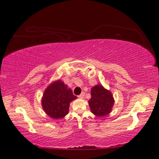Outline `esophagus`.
I'll return each mask as SVG.
<instances>
[{
	"instance_id": "esophagus-1",
	"label": "esophagus",
	"mask_w": 159,
	"mask_h": 159,
	"mask_svg": "<svg viewBox=\"0 0 159 159\" xmlns=\"http://www.w3.org/2000/svg\"><path fill=\"white\" fill-rule=\"evenodd\" d=\"M84 96H85V93H82L80 95H79L78 97H79V98H84Z\"/></svg>"
}]
</instances>
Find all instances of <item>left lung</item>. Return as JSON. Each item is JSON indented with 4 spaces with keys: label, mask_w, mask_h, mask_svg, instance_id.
<instances>
[{
    "label": "left lung",
    "mask_w": 159,
    "mask_h": 159,
    "mask_svg": "<svg viewBox=\"0 0 159 159\" xmlns=\"http://www.w3.org/2000/svg\"><path fill=\"white\" fill-rule=\"evenodd\" d=\"M88 103L94 114L97 116H104L111 112L114 100L110 91L98 85L91 89V98Z\"/></svg>",
    "instance_id": "obj_1"
}]
</instances>
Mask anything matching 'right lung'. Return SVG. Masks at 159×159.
I'll list each match as a JSON object with an SVG mask.
<instances>
[{"instance_id": "add662e5", "label": "right lung", "mask_w": 159, "mask_h": 159, "mask_svg": "<svg viewBox=\"0 0 159 159\" xmlns=\"http://www.w3.org/2000/svg\"><path fill=\"white\" fill-rule=\"evenodd\" d=\"M76 98L60 80L54 82L45 90L42 106L45 113L55 119H60L69 113V103Z\"/></svg>"}]
</instances>
